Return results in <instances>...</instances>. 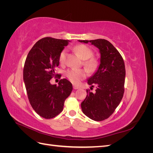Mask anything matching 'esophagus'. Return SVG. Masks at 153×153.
Here are the masks:
<instances>
[{
    "instance_id": "esophagus-1",
    "label": "esophagus",
    "mask_w": 153,
    "mask_h": 153,
    "mask_svg": "<svg viewBox=\"0 0 153 153\" xmlns=\"http://www.w3.org/2000/svg\"><path fill=\"white\" fill-rule=\"evenodd\" d=\"M73 89H80V87H78L75 85H73Z\"/></svg>"
}]
</instances>
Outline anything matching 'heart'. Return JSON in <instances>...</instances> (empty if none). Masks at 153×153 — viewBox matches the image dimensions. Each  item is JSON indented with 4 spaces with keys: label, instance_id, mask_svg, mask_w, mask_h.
I'll use <instances>...</instances> for the list:
<instances>
[{
    "label": "heart",
    "instance_id": "1",
    "mask_svg": "<svg viewBox=\"0 0 153 153\" xmlns=\"http://www.w3.org/2000/svg\"><path fill=\"white\" fill-rule=\"evenodd\" d=\"M74 51L78 54L81 59L84 60V65L91 70H94L98 66V63L94 59L91 58L93 55L92 50L85 45H78L73 48ZM66 50H62L59 55V61L63 62L65 60ZM66 75L73 84H78L86 76L87 73L84 69H70L67 70Z\"/></svg>",
    "mask_w": 153,
    "mask_h": 153
}]
</instances>
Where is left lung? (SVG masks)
<instances>
[{
	"mask_svg": "<svg viewBox=\"0 0 153 153\" xmlns=\"http://www.w3.org/2000/svg\"><path fill=\"white\" fill-rule=\"evenodd\" d=\"M80 43H91L99 49L100 65L89 79L87 84L95 92L87 90L86 98L81 103L82 112L96 121H101L113 114L123 98L126 70L123 59L112 44L103 39L78 40Z\"/></svg>",
	"mask_w": 153,
	"mask_h": 153,
	"instance_id": "obj_1",
	"label": "left lung"
}]
</instances>
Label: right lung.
Segmentation results:
<instances>
[{"label": "right lung", "mask_w": 153, "mask_h": 153, "mask_svg": "<svg viewBox=\"0 0 153 153\" xmlns=\"http://www.w3.org/2000/svg\"><path fill=\"white\" fill-rule=\"evenodd\" d=\"M69 40L45 38L33 46L26 58L24 82L29 102L41 117L53 118L61 113L64 101L73 90L71 83L64 78L58 85L50 80L55 75L54 69L59 64V55Z\"/></svg>", "instance_id": "1"}]
</instances>
